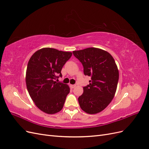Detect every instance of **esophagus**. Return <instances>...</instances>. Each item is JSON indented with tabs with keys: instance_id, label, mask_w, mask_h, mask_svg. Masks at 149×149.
<instances>
[{
	"instance_id": "esophagus-1",
	"label": "esophagus",
	"mask_w": 149,
	"mask_h": 149,
	"mask_svg": "<svg viewBox=\"0 0 149 149\" xmlns=\"http://www.w3.org/2000/svg\"><path fill=\"white\" fill-rule=\"evenodd\" d=\"M70 86L71 88H74L76 87V85L75 84H71Z\"/></svg>"
}]
</instances>
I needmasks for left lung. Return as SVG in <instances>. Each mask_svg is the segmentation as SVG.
Returning a JSON list of instances; mask_svg holds the SVG:
<instances>
[{"mask_svg": "<svg viewBox=\"0 0 149 149\" xmlns=\"http://www.w3.org/2000/svg\"><path fill=\"white\" fill-rule=\"evenodd\" d=\"M81 63L84 75L91 76L89 84L78 97L81 109L89 114L103 111L114 98L119 80V70L109 53L97 48L73 52Z\"/></svg>", "mask_w": 149, "mask_h": 149, "instance_id": "left-lung-1", "label": "left lung"}]
</instances>
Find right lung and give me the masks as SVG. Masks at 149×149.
Wrapping results in <instances>:
<instances>
[{"mask_svg":"<svg viewBox=\"0 0 149 149\" xmlns=\"http://www.w3.org/2000/svg\"><path fill=\"white\" fill-rule=\"evenodd\" d=\"M71 56V52L43 48L30 58L26 71V88L35 104L45 113L56 114L63 107L70 88L55 80L62 76V68Z\"/></svg>","mask_w":149,"mask_h":149,"instance_id":"right-lung-1","label":"right lung"}]
</instances>
